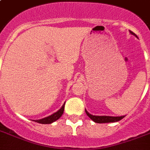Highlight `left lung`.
Masks as SVG:
<instances>
[{"mask_svg": "<svg viewBox=\"0 0 150 150\" xmlns=\"http://www.w3.org/2000/svg\"><path fill=\"white\" fill-rule=\"evenodd\" d=\"M130 33H132V35L135 36L137 37V36L135 35L133 32L130 31ZM86 110V113L87 116L89 117V118L92 119L94 122L96 123H110V122H116V121H118L120 120H121L122 118L125 117V116H121V117H110V116H94V115H92V114H89L86 110Z\"/></svg>", "mask_w": 150, "mask_h": 150, "instance_id": "8db88e82", "label": "left lung"}]
</instances>
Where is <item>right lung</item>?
Returning <instances> with one entry per match:
<instances>
[{
    "mask_svg": "<svg viewBox=\"0 0 150 150\" xmlns=\"http://www.w3.org/2000/svg\"><path fill=\"white\" fill-rule=\"evenodd\" d=\"M64 103L62 106L61 109L59 110L58 111H57L56 113H54L52 115L49 117H44L43 119H40V120H36V122H38V123L40 124H50L54 121H57V119H59L61 117V115L63 114L64 113Z\"/></svg>",
    "mask_w": 150,
    "mask_h": 150,
    "instance_id": "add662e5",
    "label": "right lung"
}]
</instances>
